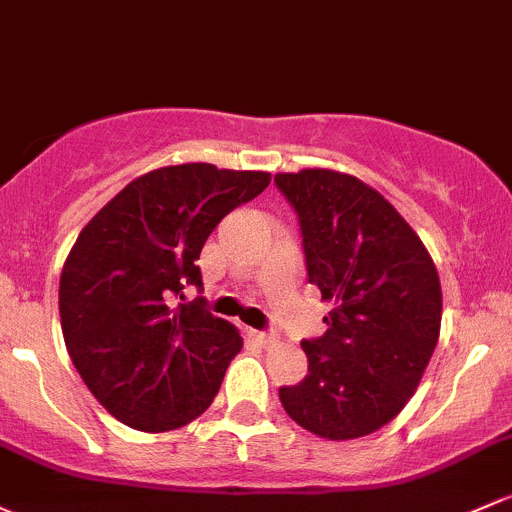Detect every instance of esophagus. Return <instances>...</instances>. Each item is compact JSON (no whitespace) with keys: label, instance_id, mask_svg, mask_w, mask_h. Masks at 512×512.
Listing matches in <instances>:
<instances>
[{"label":"esophagus","instance_id":"1","mask_svg":"<svg viewBox=\"0 0 512 512\" xmlns=\"http://www.w3.org/2000/svg\"><path fill=\"white\" fill-rule=\"evenodd\" d=\"M250 336H252V338H255V341H257V343H260V346H262V348H270V346H272V343H274V341H277V336H274V333H272V331H252V333H250Z\"/></svg>","mask_w":512,"mask_h":512}]
</instances>
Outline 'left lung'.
<instances>
[{"mask_svg": "<svg viewBox=\"0 0 512 512\" xmlns=\"http://www.w3.org/2000/svg\"><path fill=\"white\" fill-rule=\"evenodd\" d=\"M274 186L297 213L306 279L331 304L324 336L301 341L309 373L279 387V402L319 437H365L400 414L437 348V267L405 218L355 176L304 169Z\"/></svg>", "mask_w": 512, "mask_h": 512, "instance_id": "1", "label": "left lung"}]
</instances>
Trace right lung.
<instances>
[{"label":"right lung","instance_id":"obj_1","mask_svg":"<svg viewBox=\"0 0 512 512\" xmlns=\"http://www.w3.org/2000/svg\"><path fill=\"white\" fill-rule=\"evenodd\" d=\"M267 184V171L164 166L80 230L58 289L63 338L88 390L127 427L179 429L218 395L240 333L203 297L176 299L203 289L196 260L215 225Z\"/></svg>","mask_w":512,"mask_h":512}]
</instances>
